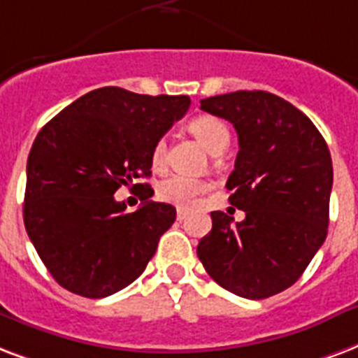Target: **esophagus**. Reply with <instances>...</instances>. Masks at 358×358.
<instances>
[{"instance_id": "34e87169", "label": "esophagus", "mask_w": 358, "mask_h": 358, "mask_svg": "<svg viewBox=\"0 0 358 358\" xmlns=\"http://www.w3.org/2000/svg\"><path fill=\"white\" fill-rule=\"evenodd\" d=\"M187 217H188V210L179 207V209H177V220H185Z\"/></svg>"}]
</instances>
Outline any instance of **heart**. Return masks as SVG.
Returning a JSON list of instances; mask_svg holds the SVG:
<instances>
[{"label":"heart","mask_w":358,"mask_h":358,"mask_svg":"<svg viewBox=\"0 0 358 358\" xmlns=\"http://www.w3.org/2000/svg\"><path fill=\"white\" fill-rule=\"evenodd\" d=\"M190 130L198 136V140L209 149L210 153H222L229 143V130L224 121L213 115H199L192 119ZM166 157H168V145L164 138L155 141L151 149V166L155 170H162L166 166ZM210 188V185L203 179H194V177L181 176V173H171L166 179L159 182L157 187V196L162 201L173 203L177 207H192L201 194H205Z\"/></svg>","instance_id":"b5f03b06"}]
</instances>
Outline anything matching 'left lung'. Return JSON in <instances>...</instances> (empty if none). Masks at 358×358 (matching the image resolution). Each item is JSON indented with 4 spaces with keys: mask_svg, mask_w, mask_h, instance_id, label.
<instances>
[{
    "mask_svg": "<svg viewBox=\"0 0 358 358\" xmlns=\"http://www.w3.org/2000/svg\"><path fill=\"white\" fill-rule=\"evenodd\" d=\"M234 124L239 153L226 188L245 220L213 210L198 245L205 271L224 289L267 299L301 278L327 237L332 160L301 110L267 91H235L201 101Z\"/></svg>",
    "mask_w": 358,
    "mask_h": 358,
    "instance_id": "1",
    "label": "left lung"
}]
</instances>
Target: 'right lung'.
<instances>
[{
	"label": "right lung",
	"mask_w": 358,
	"mask_h": 358,
	"mask_svg": "<svg viewBox=\"0 0 358 358\" xmlns=\"http://www.w3.org/2000/svg\"><path fill=\"white\" fill-rule=\"evenodd\" d=\"M188 106L187 95L101 87L41 129L27 157L24 224L61 287L102 299L145 271L160 235L176 222V207L145 201L124 213L127 205L113 194L151 176L155 141ZM145 190L149 199L153 188L145 185Z\"/></svg>",
	"instance_id": "right-lung-1"
}]
</instances>
